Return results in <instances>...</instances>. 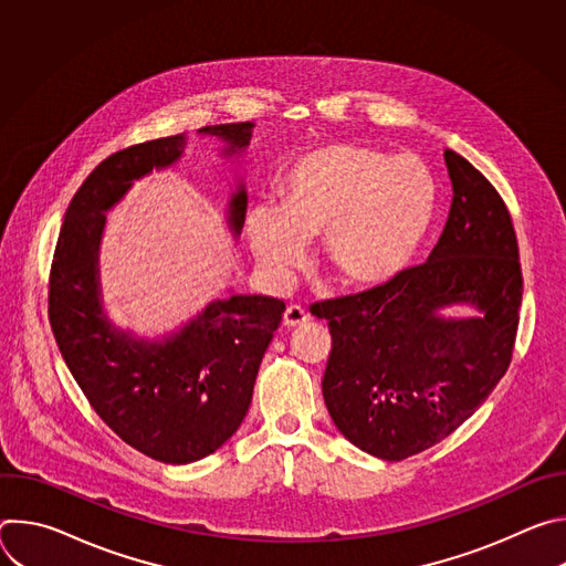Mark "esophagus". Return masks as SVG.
<instances>
[{"mask_svg":"<svg viewBox=\"0 0 566 566\" xmlns=\"http://www.w3.org/2000/svg\"><path fill=\"white\" fill-rule=\"evenodd\" d=\"M304 322H308V313H306L302 306L291 304V306L284 311V325H286V327L295 329V327H302Z\"/></svg>","mask_w":566,"mask_h":566,"instance_id":"obj_1","label":"esophagus"}]
</instances>
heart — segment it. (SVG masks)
Instances as JSON below:
<instances>
[{
  "label": "heart",
  "mask_w": 566,
  "mask_h": 566,
  "mask_svg": "<svg viewBox=\"0 0 566 566\" xmlns=\"http://www.w3.org/2000/svg\"><path fill=\"white\" fill-rule=\"evenodd\" d=\"M437 179L417 154L334 143L293 160L282 203L247 214L249 247L275 284H289L322 234L327 264L352 286L389 282L406 269L432 223Z\"/></svg>",
  "instance_id": "heart-1"
}]
</instances>
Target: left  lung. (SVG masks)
<instances>
[{"label":"left lung","mask_w":566,"mask_h":566,"mask_svg":"<svg viewBox=\"0 0 566 566\" xmlns=\"http://www.w3.org/2000/svg\"><path fill=\"white\" fill-rule=\"evenodd\" d=\"M452 206L426 264L371 291L319 302L334 340L327 410L356 448L385 461L419 454L468 421L513 356L522 304L511 214L468 158L446 149ZM470 305L472 316H448Z\"/></svg>","instance_id":"1"}]
</instances>
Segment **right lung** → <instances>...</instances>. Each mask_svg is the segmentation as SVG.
<instances>
[{
  "mask_svg": "<svg viewBox=\"0 0 566 566\" xmlns=\"http://www.w3.org/2000/svg\"><path fill=\"white\" fill-rule=\"evenodd\" d=\"M255 123L208 125L234 164L226 223L239 239L247 221V184L237 175ZM188 134L112 154L71 199L51 266L49 317L62 358L98 417L132 448L164 461L192 463L219 450L244 421L260 363L282 322L284 302L232 289L160 336L118 327L103 302L101 244L107 212L134 181L177 166Z\"/></svg>",
  "mask_w": 566,
  "mask_h": 566,
  "instance_id": "add662e5",
  "label": "right lung"
}]
</instances>
